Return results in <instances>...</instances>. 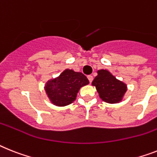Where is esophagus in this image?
Listing matches in <instances>:
<instances>
[{"label": "esophagus", "mask_w": 157, "mask_h": 157, "mask_svg": "<svg viewBox=\"0 0 157 157\" xmlns=\"http://www.w3.org/2000/svg\"><path fill=\"white\" fill-rule=\"evenodd\" d=\"M88 79H89V82H92V81H93V76H91V75H89V76H88Z\"/></svg>", "instance_id": "obj_1"}]
</instances>
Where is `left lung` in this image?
I'll use <instances>...</instances> for the list:
<instances>
[{"label": "left lung", "mask_w": 157, "mask_h": 157, "mask_svg": "<svg viewBox=\"0 0 157 157\" xmlns=\"http://www.w3.org/2000/svg\"><path fill=\"white\" fill-rule=\"evenodd\" d=\"M92 85L96 87L101 100L109 104L121 102L127 91L126 84L117 80L106 69L97 71Z\"/></svg>", "instance_id": "8db88e82"}]
</instances>
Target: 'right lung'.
<instances>
[{
  "mask_svg": "<svg viewBox=\"0 0 157 157\" xmlns=\"http://www.w3.org/2000/svg\"><path fill=\"white\" fill-rule=\"evenodd\" d=\"M89 84V80L83 73L68 68L59 76L47 81L44 89L52 104L63 107L72 104L81 87Z\"/></svg>",
  "mask_w": 157,
  "mask_h": 157,
  "instance_id": "1",
  "label": "right lung"
}]
</instances>
